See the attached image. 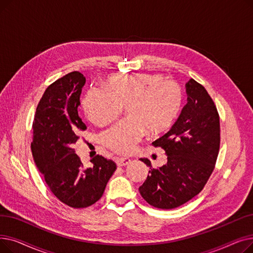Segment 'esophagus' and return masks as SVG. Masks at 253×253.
I'll return each instance as SVG.
<instances>
[{
	"label": "esophagus",
	"instance_id": "esophagus-1",
	"mask_svg": "<svg viewBox=\"0 0 253 253\" xmlns=\"http://www.w3.org/2000/svg\"><path fill=\"white\" fill-rule=\"evenodd\" d=\"M130 158H127V157H121V158H118L117 159V165L118 166H125V165H128L130 163Z\"/></svg>",
	"mask_w": 253,
	"mask_h": 253
}]
</instances>
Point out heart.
<instances>
[{"instance_id":"b5f03b06","label":"heart","mask_w":253,"mask_h":253,"mask_svg":"<svg viewBox=\"0 0 253 253\" xmlns=\"http://www.w3.org/2000/svg\"><path fill=\"white\" fill-rule=\"evenodd\" d=\"M183 102L181 87L159 74L114 75L104 88H91L82 105L89 121L103 126L120 115L126 105L127 118L106 129L102 142L118 154L134 150L144 131L152 135L166 132L177 119Z\"/></svg>"}]
</instances>
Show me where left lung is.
I'll return each instance as SVG.
<instances>
[{"label":"left lung","mask_w":253,"mask_h":253,"mask_svg":"<svg viewBox=\"0 0 253 253\" xmlns=\"http://www.w3.org/2000/svg\"><path fill=\"white\" fill-rule=\"evenodd\" d=\"M188 103L172 128L153 142L167 155V163L153 168L139 187L150 205L173 209L200 193L214 169L220 143L219 116L206 89L194 79L185 84Z\"/></svg>","instance_id":"1"}]
</instances>
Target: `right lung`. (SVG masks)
<instances>
[{"label": "right lung", "mask_w": 253, "mask_h": 253, "mask_svg": "<svg viewBox=\"0 0 253 253\" xmlns=\"http://www.w3.org/2000/svg\"><path fill=\"white\" fill-rule=\"evenodd\" d=\"M86 78L72 72L52 83L40 100L33 123L34 160L50 191L73 208H86L103 195L117 166L102 156L85 168L72 145L87 127L79 117L80 95Z\"/></svg>", "instance_id": "add662e5"}]
</instances>
